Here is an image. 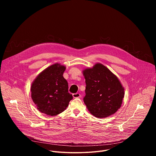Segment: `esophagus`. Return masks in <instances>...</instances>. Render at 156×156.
<instances>
[{"label": "esophagus", "instance_id": "obj_1", "mask_svg": "<svg viewBox=\"0 0 156 156\" xmlns=\"http://www.w3.org/2000/svg\"><path fill=\"white\" fill-rule=\"evenodd\" d=\"M80 96H81V95H80V93H76L73 94V97L74 98H80Z\"/></svg>", "mask_w": 156, "mask_h": 156}]
</instances>
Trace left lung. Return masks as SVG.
Listing matches in <instances>:
<instances>
[{"instance_id": "obj_1", "label": "left lung", "mask_w": 156, "mask_h": 156, "mask_svg": "<svg viewBox=\"0 0 156 156\" xmlns=\"http://www.w3.org/2000/svg\"><path fill=\"white\" fill-rule=\"evenodd\" d=\"M83 75L86 85L83 101L90 113L98 118L115 113L125 94L117 77L101 63L84 70Z\"/></svg>"}]
</instances>
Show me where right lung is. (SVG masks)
Here are the masks:
<instances>
[{"label": "right lung", "mask_w": 156, "mask_h": 156, "mask_svg": "<svg viewBox=\"0 0 156 156\" xmlns=\"http://www.w3.org/2000/svg\"><path fill=\"white\" fill-rule=\"evenodd\" d=\"M65 70V66L54 64L41 72L32 83L31 98L41 112L57 115L63 112L73 99L69 93L68 82L63 76Z\"/></svg>", "instance_id": "right-lung-1"}]
</instances>
